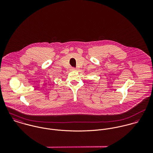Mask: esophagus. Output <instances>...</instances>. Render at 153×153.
<instances>
[{"instance_id":"esophagus-1","label":"esophagus","mask_w":153,"mask_h":153,"mask_svg":"<svg viewBox=\"0 0 153 153\" xmlns=\"http://www.w3.org/2000/svg\"><path fill=\"white\" fill-rule=\"evenodd\" d=\"M72 70H73V71H76V69L75 68H72Z\"/></svg>"}]
</instances>
